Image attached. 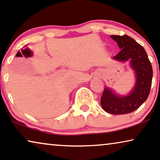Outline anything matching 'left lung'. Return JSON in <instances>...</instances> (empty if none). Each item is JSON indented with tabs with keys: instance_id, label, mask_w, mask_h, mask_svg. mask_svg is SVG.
<instances>
[{
	"instance_id": "obj_1",
	"label": "left lung",
	"mask_w": 160,
	"mask_h": 160,
	"mask_svg": "<svg viewBox=\"0 0 160 160\" xmlns=\"http://www.w3.org/2000/svg\"><path fill=\"white\" fill-rule=\"evenodd\" d=\"M121 51L112 59L119 62L129 61L135 77V86L127 95H119L105 87L101 98L102 108L113 115L129 113L137 110L148 98L152 86V63L143 47L127 35H111Z\"/></svg>"
}]
</instances>
